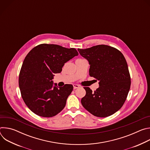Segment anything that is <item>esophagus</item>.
<instances>
[{
    "mask_svg": "<svg viewBox=\"0 0 150 150\" xmlns=\"http://www.w3.org/2000/svg\"><path fill=\"white\" fill-rule=\"evenodd\" d=\"M73 86H74V90H75V89H76V88H78L79 87V85H77V84H74Z\"/></svg>",
    "mask_w": 150,
    "mask_h": 150,
    "instance_id": "1",
    "label": "esophagus"
}]
</instances>
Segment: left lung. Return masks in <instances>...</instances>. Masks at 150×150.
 Wrapping results in <instances>:
<instances>
[{
  "instance_id": "1",
  "label": "left lung",
  "mask_w": 150,
  "mask_h": 150,
  "mask_svg": "<svg viewBox=\"0 0 150 150\" xmlns=\"http://www.w3.org/2000/svg\"><path fill=\"white\" fill-rule=\"evenodd\" d=\"M78 50L88 61L90 76L99 82V87L94 92L89 87H84L86 94L81 99L82 105L97 117L114 114L122 107L131 87L125 57L117 49L103 45Z\"/></svg>"
}]
</instances>
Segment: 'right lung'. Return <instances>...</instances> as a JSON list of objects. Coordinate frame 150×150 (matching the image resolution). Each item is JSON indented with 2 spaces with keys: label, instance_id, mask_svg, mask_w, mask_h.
Instances as JSON below:
<instances>
[{
  "label": "right lung",
  "instance_id": "obj_1",
  "mask_svg": "<svg viewBox=\"0 0 150 150\" xmlns=\"http://www.w3.org/2000/svg\"><path fill=\"white\" fill-rule=\"evenodd\" d=\"M78 55L74 48L48 44L38 45L28 53L20 71L19 87L24 101L33 113L50 117L65 108L73 85L59 87L52 79L54 74L61 72L65 63Z\"/></svg>",
  "mask_w": 150,
  "mask_h": 150
}]
</instances>
